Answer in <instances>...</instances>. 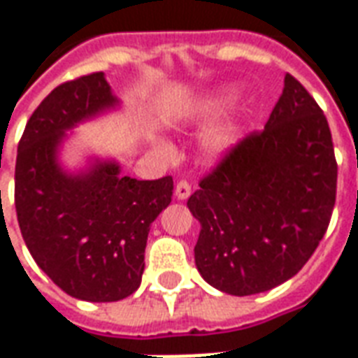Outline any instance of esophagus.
<instances>
[{
    "label": "esophagus",
    "instance_id": "1",
    "mask_svg": "<svg viewBox=\"0 0 358 358\" xmlns=\"http://www.w3.org/2000/svg\"><path fill=\"white\" fill-rule=\"evenodd\" d=\"M189 195H192V186L187 184L186 180L178 182V184H176V187H174V197H176V199H180V201H184V199H187Z\"/></svg>",
    "mask_w": 358,
    "mask_h": 358
}]
</instances>
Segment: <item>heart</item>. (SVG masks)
<instances>
[{"label": "heart", "instance_id": "b5f03b06", "mask_svg": "<svg viewBox=\"0 0 358 358\" xmlns=\"http://www.w3.org/2000/svg\"><path fill=\"white\" fill-rule=\"evenodd\" d=\"M238 88L228 86V88H220L197 97L194 101L186 103L180 109V120L187 122V124H203L209 122L215 117H218L222 110L238 99ZM236 130L238 126L234 124L232 120H224L220 124L213 126L209 132L205 134L201 141L203 155L210 159V161H218L232 149L234 141H236Z\"/></svg>", "mask_w": 358, "mask_h": 358}]
</instances>
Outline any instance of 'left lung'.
<instances>
[{
  "label": "left lung",
  "mask_w": 358,
  "mask_h": 358,
  "mask_svg": "<svg viewBox=\"0 0 358 358\" xmlns=\"http://www.w3.org/2000/svg\"><path fill=\"white\" fill-rule=\"evenodd\" d=\"M336 184L328 120L285 74L263 132L243 138L187 199L201 224L194 251L203 280L243 297L295 276L330 224Z\"/></svg>",
  "instance_id": "1"
}]
</instances>
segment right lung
<instances>
[{"mask_svg": "<svg viewBox=\"0 0 358 358\" xmlns=\"http://www.w3.org/2000/svg\"><path fill=\"white\" fill-rule=\"evenodd\" d=\"M120 109L105 74L65 82L27 122L15 164V207L36 264L76 299L110 303L141 284L149 228L172 197V178L136 180L115 159L69 171L61 151L82 122Z\"/></svg>", "mask_w": 358, "mask_h": 358, "instance_id": "add662e5", "label": "right lung"}]
</instances>
